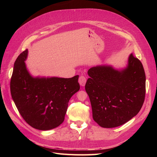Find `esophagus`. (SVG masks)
<instances>
[{"mask_svg": "<svg viewBox=\"0 0 157 157\" xmlns=\"http://www.w3.org/2000/svg\"><path fill=\"white\" fill-rule=\"evenodd\" d=\"M78 82H79V84L80 86H84L85 84H86V78L83 75L80 76L78 78Z\"/></svg>", "mask_w": 157, "mask_h": 157, "instance_id": "obj_1", "label": "esophagus"}]
</instances>
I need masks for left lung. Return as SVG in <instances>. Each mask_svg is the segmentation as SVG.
<instances>
[{
    "instance_id": "1",
    "label": "left lung",
    "mask_w": 157,
    "mask_h": 157,
    "mask_svg": "<svg viewBox=\"0 0 157 157\" xmlns=\"http://www.w3.org/2000/svg\"><path fill=\"white\" fill-rule=\"evenodd\" d=\"M88 75L85 90L93 119L99 126H119L140 112L145 99L146 78L143 65L132 54L124 68L98 65L90 68Z\"/></svg>"
}]
</instances>
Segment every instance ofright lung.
I'll use <instances>...</instances> for the list:
<instances>
[{"label": "right lung", "mask_w": 157, "mask_h": 157, "mask_svg": "<svg viewBox=\"0 0 157 157\" xmlns=\"http://www.w3.org/2000/svg\"><path fill=\"white\" fill-rule=\"evenodd\" d=\"M27 56L26 50L14 63L12 98L28 124L40 130L54 129L64 121L69 99L80 89L78 75L69 78L33 77L25 62Z\"/></svg>", "instance_id": "right-lung-1"}]
</instances>
